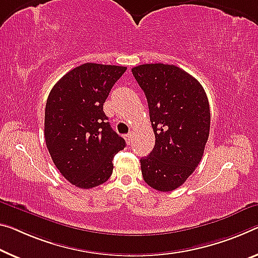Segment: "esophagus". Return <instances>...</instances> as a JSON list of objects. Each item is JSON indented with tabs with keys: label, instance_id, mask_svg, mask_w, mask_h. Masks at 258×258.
Wrapping results in <instances>:
<instances>
[{
	"label": "esophagus",
	"instance_id": "34e87169",
	"mask_svg": "<svg viewBox=\"0 0 258 258\" xmlns=\"http://www.w3.org/2000/svg\"><path fill=\"white\" fill-rule=\"evenodd\" d=\"M124 140H125V142H126V144H130V143H132V141H133L132 134H126V135H124Z\"/></svg>",
	"mask_w": 258,
	"mask_h": 258
}]
</instances>
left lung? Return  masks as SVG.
<instances>
[{"label":"left lung","mask_w":258,"mask_h":258,"mask_svg":"<svg viewBox=\"0 0 258 258\" xmlns=\"http://www.w3.org/2000/svg\"><path fill=\"white\" fill-rule=\"evenodd\" d=\"M149 105L156 144L141 159L143 179L159 191L179 188L203 157L210 133V106L203 86L173 64L132 69Z\"/></svg>","instance_id":"8db88e82"}]
</instances>
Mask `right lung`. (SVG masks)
Listing matches in <instances>:
<instances>
[{"label": "right lung", "instance_id": "obj_1", "mask_svg": "<svg viewBox=\"0 0 258 258\" xmlns=\"http://www.w3.org/2000/svg\"><path fill=\"white\" fill-rule=\"evenodd\" d=\"M126 70L84 63L51 89L45 109V141L54 165L71 184L91 189L109 179L113 158L125 141L107 121L104 102Z\"/></svg>", "mask_w": 258, "mask_h": 258}]
</instances>
